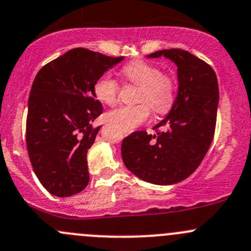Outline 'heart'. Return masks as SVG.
<instances>
[{"label":"heart","mask_w":251,"mask_h":251,"mask_svg":"<svg viewBox=\"0 0 251 251\" xmlns=\"http://www.w3.org/2000/svg\"><path fill=\"white\" fill-rule=\"evenodd\" d=\"M128 82L138 86L136 105H124L108 114V121L123 132H130L142 125L151 115V108L156 114H166L176 100V85L170 75L161 73L155 65L143 60L128 63L123 69ZM118 81L110 75H103L96 81L95 96L100 102L108 105L116 104L119 100Z\"/></svg>","instance_id":"obj_1"}]
</instances>
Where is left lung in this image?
I'll use <instances>...</instances> for the list:
<instances>
[{"mask_svg": "<svg viewBox=\"0 0 251 251\" xmlns=\"http://www.w3.org/2000/svg\"><path fill=\"white\" fill-rule=\"evenodd\" d=\"M164 55L177 67L178 92L170 113L154 130L136 131L124 138L121 156L138 178L153 184H175L201 165L215 133L219 83L214 69L187 50L171 48L148 58Z\"/></svg>", "mask_w": 251, "mask_h": 251, "instance_id": "obj_1", "label": "left lung"}]
</instances>
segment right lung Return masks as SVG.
Returning <instances> with one entry per match:
<instances>
[{"label":"right lung","mask_w":251,"mask_h":251,"mask_svg":"<svg viewBox=\"0 0 251 251\" xmlns=\"http://www.w3.org/2000/svg\"><path fill=\"white\" fill-rule=\"evenodd\" d=\"M124 57L86 48L68 50L40 69L27 102L26 148L42 186L55 197L80 193L90 181L87 151L102 114L96 81Z\"/></svg>","instance_id":"right-lung-1"}]
</instances>
